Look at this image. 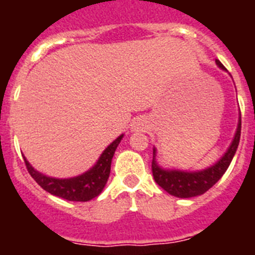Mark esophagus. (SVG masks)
<instances>
[{
    "mask_svg": "<svg viewBox=\"0 0 255 255\" xmlns=\"http://www.w3.org/2000/svg\"><path fill=\"white\" fill-rule=\"evenodd\" d=\"M144 129V123L141 120H136L134 124H132V130L135 131H141Z\"/></svg>",
    "mask_w": 255,
    "mask_h": 255,
    "instance_id": "esophagus-1",
    "label": "esophagus"
}]
</instances>
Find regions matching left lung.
<instances>
[{"mask_svg":"<svg viewBox=\"0 0 255 255\" xmlns=\"http://www.w3.org/2000/svg\"><path fill=\"white\" fill-rule=\"evenodd\" d=\"M221 69L225 66L220 61H216ZM240 132H242V116L239 119L238 130H236L235 138L230 145L229 150L215 166L207 168V170L199 171V172H184V171H166L157 166L154 161L155 149H153L152 159V173L154 181L161 186L162 189L170 193L173 197L179 198H191L197 195L204 194L207 190L215 185L216 182L222 177L226 170L229 168L230 163L233 161L238 149L239 141H240Z\"/></svg>","mask_w":255,"mask_h":255,"instance_id":"8db88e82","label":"left lung"}]
</instances>
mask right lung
I'll use <instances>...</instances> for the list:
<instances>
[{
  "label": "right lung",
  "instance_id": "1",
  "mask_svg": "<svg viewBox=\"0 0 255 255\" xmlns=\"http://www.w3.org/2000/svg\"><path fill=\"white\" fill-rule=\"evenodd\" d=\"M123 136L124 135L119 136L114 143L106 148L93 168L80 176L71 177V179L47 177L31 167L25 157H24V162H25L26 170L30 173V176L37 181L38 185L51 193L52 195L64 198L66 200H73V202H88L96 198L97 195H100L101 191L105 188L106 182L110 177L112 157Z\"/></svg>",
  "mask_w": 255,
  "mask_h": 255
}]
</instances>
